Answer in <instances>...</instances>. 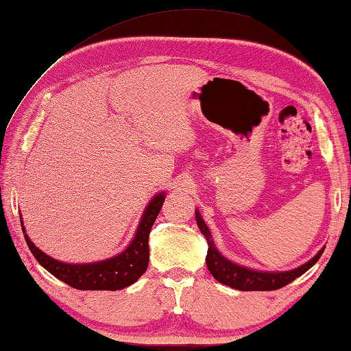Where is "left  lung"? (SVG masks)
Here are the masks:
<instances>
[{
    "label": "left lung",
    "instance_id": "8db88e82",
    "mask_svg": "<svg viewBox=\"0 0 351 351\" xmlns=\"http://www.w3.org/2000/svg\"><path fill=\"white\" fill-rule=\"evenodd\" d=\"M197 223L199 231L203 232V236L208 241V256H206V264H208V269L217 281L223 282V285L230 286L232 289H237V291H276V289H281L287 286L289 282H292L295 278L302 276L304 271H308L311 267H313L317 261L320 259L322 253H324L325 248H322L319 253H317L309 263L303 264L295 270L291 271H281V274H269V271H256L245 269V267H241L231 261L225 259L214 245L213 236H210L209 228L206 226L204 220L202 215L197 210Z\"/></svg>",
    "mask_w": 351,
    "mask_h": 351
}]
</instances>
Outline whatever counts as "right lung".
Masks as SVG:
<instances>
[{
  "label": "right lung",
  "mask_w": 351,
  "mask_h": 351,
  "mask_svg": "<svg viewBox=\"0 0 351 351\" xmlns=\"http://www.w3.org/2000/svg\"><path fill=\"white\" fill-rule=\"evenodd\" d=\"M164 193L156 195L149 202L148 208L143 214L141 225L137 228L134 241L123 253L115 258L101 261L95 264H65L59 263L48 254L40 252L31 239L25 234L26 243L31 253L38 261V264L51 274L58 280L64 281L80 291H120V289L131 286L138 278L145 274L149 261L148 236L152 231L156 217L164 204ZM25 230V228H21Z\"/></svg>",
  "instance_id": "add662e5"
}]
</instances>
